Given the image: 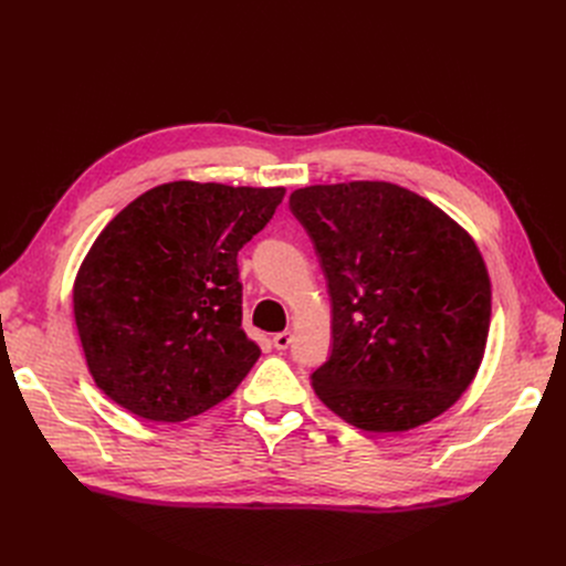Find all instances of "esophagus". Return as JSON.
<instances>
[{"instance_id":"1","label":"esophagus","mask_w":566,"mask_h":566,"mask_svg":"<svg viewBox=\"0 0 566 566\" xmlns=\"http://www.w3.org/2000/svg\"><path fill=\"white\" fill-rule=\"evenodd\" d=\"M291 339H293V337H291V333H289V331H284V333H277V335L273 337V344H275V348H277V350H286V348L291 346Z\"/></svg>"}]
</instances>
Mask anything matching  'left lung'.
Wrapping results in <instances>:
<instances>
[{"label": "left lung", "mask_w": 566, "mask_h": 566, "mask_svg": "<svg viewBox=\"0 0 566 566\" xmlns=\"http://www.w3.org/2000/svg\"><path fill=\"white\" fill-rule=\"evenodd\" d=\"M328 282L333 350L316 397L363 431L420 427L478 374L491 280L470 238L436 203L385 181L291 192Z\"/></svg>", "instance_id": "left-lung-1"}]
</instances>
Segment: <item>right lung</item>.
<instances>
[{
	"label": "right lung",
	"mask_w": 566,
	"mask_h": 566,
	"mask_svg": "<svg viewBox=\"0 0 566 566\" xmlns=\"http://www.w3.org/2000/svg\"><path fill=\"white\" fill-rule=\"evenodd\" d=\"M284 192L163 184L101 231L77 271L73 314L86 367L112 401L184 422L241 385L261 348L243 333L238 252Z\"/></svg>",
	"instance_id": "1"
}]
</instances>
